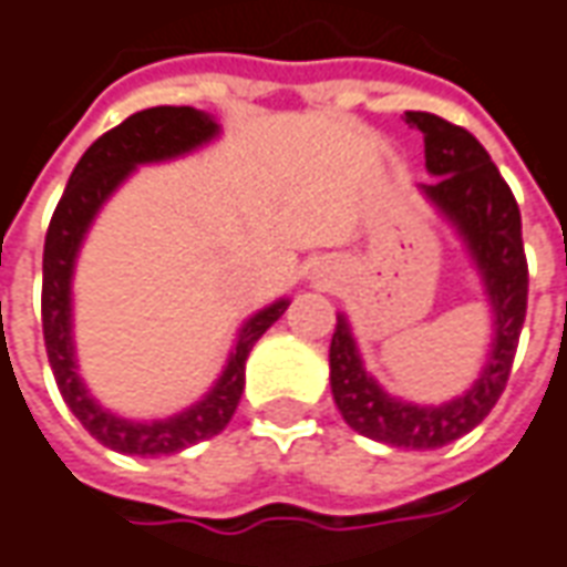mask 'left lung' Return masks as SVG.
Listing matches in <instances>:
<instances>
[{
	"instance_id": "left-lung-1",
	"label": "left lung",
	"mask_w": 567,
	"mask_h": 567,
	"mask_svg": "<svg viewBox=\"0 0 567 567\" xmlns=\"http://www.w3.org/2000/svg\"><path fill=\"white\" fill-rule=\"evenodd\" d=\"M404 120L423 132L425 172L435 178L420 185V194L454 228L482 277L494 327L491 351L478 380L463 395L444 404H413L389 395L370 377L349 318L336 315L330 389L342 420L358 435L408 451H435L472 432L506 389L528 311V261L518 203L475 135L435 113L408 111Z\"/></svg>"
}]
</instances>
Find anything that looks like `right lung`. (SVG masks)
I'll use <instances>...</instances> for the list:
<instances>
[{"label":"right lung","mask_w":567,"mask_h":567,"mask_svg":"<svg viewBox=\"0 0 567 567\" xmlns=\"http://www.w3.org/2000/svg\"><path fill=\"white\" fill-rule=\"evenodd\" d=\"M218 132L221 126L216 120L194 107H147V111L132 113L82 154L45 234L42 336H45L54 382L68 401V408L73 410V416L85 425V432L95 435L104 447H111L116 454H178L197 441L218 435L231 423L234 410L244 395L249 351L290 306V299H277L256 311L252 318H246L244 327L237 330L228 364L216 385L182 413H172L163 420H128L104 408L82 382L76 346H73V271H76V256H80L85 234L101 213V206L111 200L116 187L138 166L194 154L203 144L216 142Z\"/></svg>","instance_id":"right-lung-1"}]
</instances>
